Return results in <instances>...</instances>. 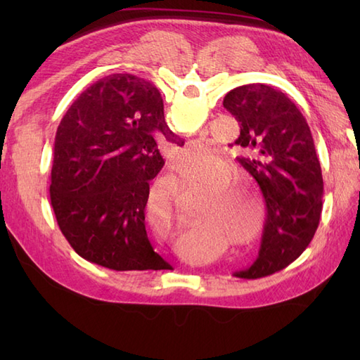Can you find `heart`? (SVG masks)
Wrapping results in <instances>:
<instances>
[{
  "label": "heart",
  "instance_id": "1",
  "mask_svg": "<svg viewBox=\"0 0 360 360\" xmlns=\"http://www.w3.org/2000/svg\"><path fill=\"white\" fill-rule=\"evenodd\" d=\"M200 112V111H198ZM198 120L202 119V114H198ZM219 156L209 145H200L196 148L182 150L176 160V167L187 170V168H205L219 162ZM179 178L187 186H193L204 190H213L212 196L205 201L204 207L200 210L201 218H213L218 223L224 224L229 231L235 233L236 240L241 244L254 243L263 231L264 224V207L258 196L240 195L227 187H221L219 170H209L201 174H184ZM220 188L218 189L217 187ZM172 201V193H168ZM249 208L251 213L245 209ZM170 218L173 219L172 202H170Z\"/></svg>",
  "mask_w": 360,
  "mask_h": 360
}]
</instances>
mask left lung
<instances>
[{
  "mask_svg": "<svg viewBox=\"0 0 360 360\" xmlns=\"http://www.w3.org/2000/svg\"><path fill=\"white\" fill-rule=\"evenodd\" d=\"M223 105L240 122L235 143L249 155L238 162L266 202L258 258L235 275L259 278L292 263L311 243L323 207L322 168L307 120L281 91L250 83L229 91Z\"/></svg>",
  "mask_w": 360,
  "mask_h": 360,
  "instance_id": "1",
  "label": "left lung"
}]
</instances>
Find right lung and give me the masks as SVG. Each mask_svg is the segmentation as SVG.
<instances>
[{"label":"right lung","mask_w":360,"mask_h":360,"mask_svg":"<svg viewBox=\"0 0 360 360\" xmlns=\"http://www.w3.org/2000/svg\"><path fill=\"white\" fill-rule=\"evenodd\" d=\"M164 142L184 145L167 125L159 89L133 74L101 79L66 111L49 195L80 257L112 271L172 269L145 231L148 181L164 167Z\"/></svg>","instance_id":"add662e5"}]
</instances>
